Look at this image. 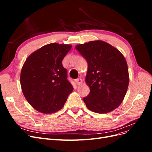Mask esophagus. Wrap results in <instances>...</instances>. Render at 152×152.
<instances>
[{
  "mask_svg": "<svg viewBox=\"0 0 152 152\" xmlns=\"http://www.w3.org/2000/svg\"><path fill=\"white\" fill-rule=\"evenodd\" d=\"M75 82L78 86H79L82 83V80L80 79V78H79V79H77L75 80Z\"/></svg>",
  "mask_w": 152,
  "mask_h": 152,
  "instance_id": "1",
  "label": "esophagus"
}]
</instances>
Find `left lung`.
I'll list each match as a JSON object with an SVG mask.
<instances>
[{"label":"left lung","mask_w":152,"mask_h":152,"mask_svg":"<svg viewBox=\"0 0 152 152\" xmlns=\"http://www.w3.org/2000/svg\"><path fill=\"white\" fill-rule=\"evenodd\" d=\"M75 48L88 65L85 81L90 93L83 98L87 108L98 113L113 111L122 103L129 82L125 58L102 40L78 44Z\"/></svg>","instance_id":"8db88e82"}]
</instances>
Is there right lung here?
Listing matches in <instances>:
<instances>
[{
    "instance_id": "add662e5",
    "label": "right lung",
    "mask_w": 152,
    "mask_h": 152,
    "mask_svg": "<svg viewBox=\"0 0 152 152\" xmlns=\"http://www.w3.org/2000/svg\"><path fill=\"white\" fill-rule=\"evenodd\" d=\"M71 48L69 44H47L31 53L23 65L22 92L27 102L40 113L49 114L61 110L73 90L62 65Z\"/></svg>"
}]
</instances>
